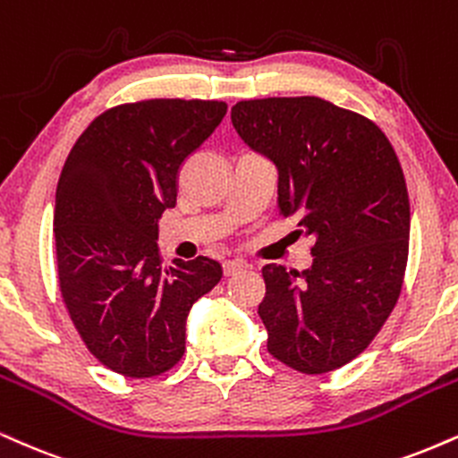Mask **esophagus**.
<instances>
[{
    "mask_svg": "<svg viewBox=\"0 0 458 458\" xmlns=\"http://www.w3.org/2000/svg\"><path fill=\"white\" fill-rule=\"evenodd\" d=\"M243 268H245V264L239 262V260L224 262V275H225V277H234V275H239L241 271H243Z\"/></svg>",
    "mask_w": 458,
    "mask_h": 458,
    "instance_id": "obj_1",
    "label": "esophagus"
}]
</instances>
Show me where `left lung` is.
<instances>
[{"instance_id":"1","label":"left lung","mask_w":458,"mask_h":458,"mask_svg":"<svg viewBox=\"0 0 458 458\" xmlns=\"http://www.w3.org/2000/svg\"><path fill=\"white\" fill-rule=\"evenodd\" d=\"M230 117L277 166L279 211L313 239L307 271L262 268L267 348L307 376L335 371L367 350L399 301L410 250L399 157L371 119L316 96L243 100Z\"/></svg>"}]
</instances>
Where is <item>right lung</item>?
Returning a JSON list of instances; mask_svg holds the SVG:
<instances>
[{
	"mask_svg": "<svg viewBox=\"0 0 458 458\" xmlns=\"http://www.w3.org/2000/svg\"><path fill=\"white\" fill-rule=\"evenodd\" d=\"M225 110L179 98L121 104L91 121L64 164L53 219L59 290L87 350L125 377L181 360L187 313L222 279L205 256L164 268L156 241L181 166Z\"/></svg>",
	"mask_w": 458,
	"mask_h": 458,
	"instance_id": "right-lung-1",
	"label": "right lung"
}]
</instances>
